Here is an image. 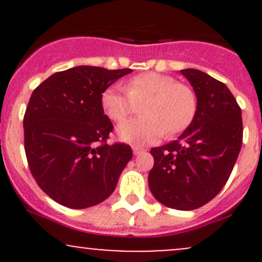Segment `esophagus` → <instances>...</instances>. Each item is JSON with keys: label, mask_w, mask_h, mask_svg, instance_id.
Returning <instances> with one entry per match:
<instances>
[{"label": "esophagus", "mask_w": 262, "mask_h": 262, "mask_svg": "<svg viewBox=\"0 0 262 262\" xmlns=\"http://www.w3.org/2000/svg\"><path fill=\"white\" fill-rule=\"evenodd\" d=\"M132 149H133V154L134 155H138V154H140V152L144 151V149L140 148V146H133Z\"/></svg>", "instance_id": "1"}]
</instances>
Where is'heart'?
Listing matches in <instances>:
<instances>
[{
    "label": "heart",
    "mask_w": 262,
    "mask_h": 262,
    "mask_svg": "<svg viewBox=\"0 0 262 262\" xmlns=\"http://www.w3.org/2000/svg\"><path fill=\"white\" fill-rule=\"evenodd\" d=\"M124 86L107 87L101 96L103 112L114 122H122L141 104L143 117L123 122L118 138L135 146L154 143L165 133H179L193 119L197 100L191 87L160 73H143L130 77Z\"/></svg>",
    "instance_id": "heart-1"
}]
</instances>
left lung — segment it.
Segmentation results:
<instances>
[{
    "mask_svg": "<svg viewBox=\"0 0 262 262\" xmlns=\"http://www.w3.org/2000/svg\"><path fill=\"white\" fill-rule=\"evenodd\" d=\"M197 97L191 124L179 139L151 149L149 188L169 208L192 210L208 203L229 179L242 149V110L221 81L185 69Z\"/></svg>",
    "mask_w": 262,
    "mask_h": 262,
    "instance_id": "left-lung-1",
    "label": "left lung"
}]
</instances>
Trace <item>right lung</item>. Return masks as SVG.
<instances>
[{"instance_id":"right-lung-1","label":"right lung","mask_w":262,"mask_h":262,"mask_svg":"<svg viewBox=\"0 0 262 262\" xmlns=\"http://www.w3.org/2000/svg\"><path fill=\"white\" fill-rule=\"evenodd\" d=\"M130 73L76 66L33 91L23 118L27 160L39 187L61 206L103 202L133 156L127 144H107L113 124L101 104L102 92Z\"/></svg>"}]
</instances>
